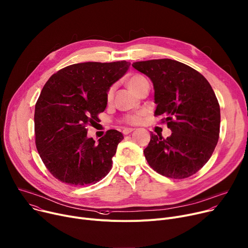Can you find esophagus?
Here are the masks:
<instances>
[{
  "label": "esophagus",
  "mask_w": 248,
  "mask_h": 248,
  "mask_svg": "<svg viewBox=\"0 0 248 248\" xmlns=\"http://www.w3.org/2000/svg\"><path fill=\"white\" fill-rule=\"evenodd\" d=\"M133 131H134V129H133V128H124L122 132H123L124 135H128V134H130V133L133 132Z\"/></svg>",
  "instance_id": "esophagus-1"
}]
</instances>
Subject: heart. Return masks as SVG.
<instances>
[{"label":"heart","mask_w":248,"mask_h":248,"mask_svg":"<svg viewBox=\"0 0 248 248\" xmlns=\"http://www.w3.org/2000/svg\"><path fill=\"white\" fill-rule=\"evenodd\" d=\"M147 82V79L144 78V76L142 75H139V74H134L130 76V78L127 79V85L128 87L133 91L137 93L138 90L140 89V87L145 83ZM114 91H115V86H111L108 91H107V94H106V97H107V100H111L113 95H114ZM146 115V112L145 111H140L136 114H134V115H128L126 116L124 119H123V122L125 123H128V124H139L144 116Z\"/></svg>","instance_id":"heart-1"}]
</instances>
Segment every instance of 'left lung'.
I'll use <instances>...</instances> for the list:
<instances>
[{
    "label": "left lung",
    "mask_w": 248,
    "mask_h": 248,
    "mask_svg": "<svg viewBox=\"0 0 248 248\" xmlns=\"http://www.w3.org/2000/svg\"><path fill=\"white\" fill-rule=\"evenodd\" d=\"M132 66L153 82L155 115H164L170 137L151 133L144 155L157 173L170 179L196 174L212 157L219 137L220 109L203 76L180 62L163 59Z\"/></svg>",
    "instance_id": "1"
}]
</instances>
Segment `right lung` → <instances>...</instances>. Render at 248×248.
<instances>
[{
  "mask_svg": "<svg viewBox=\"0 0 248 248\" xmlns=\"http://www.w3.org/2000/svg\"><path fill=\"white\" fill-rule=\"evenodd\" d=\"M129 66L125 61L71 64L45 84L34 109L35 145L54 178L84 186L99 182L110 172L123 134L108 130L96 143L87 137V127L99 121L108 89Z\"/></svg>",
  "mask_w": 248,
  "mask_h": 248,
  "instance_id": "obj_1",
  "label": "right lung"
}]
</instances>
